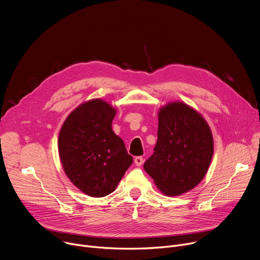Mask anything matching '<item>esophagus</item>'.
<instances>
[{"label":"esophagus","instance_id":"obj_1","mask_svg":"<svg viewBox=\"0 0 260 260\" xmlns=\"http://www.w3.org/2000/svg\"><path fill=\"white\" fill-rule=\"evenodd\" d=\"M143 161H144V159H143L142 156H137V157L135 158V164H136V166H138V167L142 166Z\"/></svg>","mask_w":260,"mask_h":260}]
</instances>
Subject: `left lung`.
<instances>
[{"mask_svg": "<svg viewBox=\"0 0 260 260\" xmlns=\"http://www.w3.org/2000/svg\"><path fill=\"white\" fill-rule=\"evenodd\" d=\"M213 153V136L204 117L188 105L174 102L159 109L157 143L144 170L162 193L181 196L203 180Z\"/></svg>", "mask_w": 260, "mask_h": 260, "instance_id": "8db88e82", "label": "left lung"}]
</instances>
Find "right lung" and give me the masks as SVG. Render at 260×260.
I'll return each instance as SVG.
<instances>
[{
    "label": "right lung",
    "mask_w": 260,
    "mask_h": 260,
    "mask_svg": "<svg viewBox=\"0 0 260 260\" xmlns=\"http://www.w3.org/2000/svg\"><path fill=\"white\" fill-rule=\"evenodd\" d=\"M116 110L100 99L81 104L64 120L58 153L71 182L85 194L113 192L133 164L121 138L112 131Z\"/></svg>",
    "instance_id": "right-lung-1"
}]
</instances>
